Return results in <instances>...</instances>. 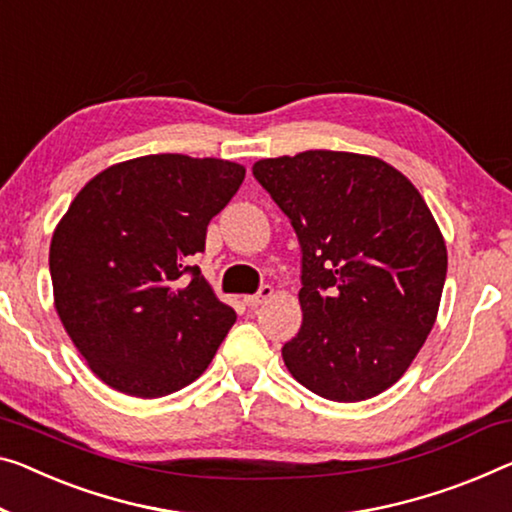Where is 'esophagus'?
<instances>
[{"instance_id":"34e87169","label":"esophagus","mask_w":512,"mask_h":512,"mask_svg":"<svg viewBox=\"0 0 512 512\" xmlns=\"http://www.w3.org/2000/svg\"><path fill=\"white\" fill-rule=\"evenodd\" d=\"M272 295H274L272 286H261V288H258L256 295H245V304L247 306H261L263 302L270 300Z\"/></svg>"}]
</instances>
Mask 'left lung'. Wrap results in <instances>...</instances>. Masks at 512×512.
<instances>
[{
  "label": "left lung",
  "instance_id": "8db88e82",
  "mask_svg": "<svg viewBox=\"0 0 512 512\" xmlns=\"http://www.w3.org/2000/svg\"><path fill=\"white\" fill-rule=\"evenodd\" d=\"M302 247V327L283 364L336 403L373 398L410 368L446 281L442 231L419 190L380 157L304 151L254 164Z\"/></svg>",
  "mask_w": 512,
  "mask_h": 512
}]
</instances>
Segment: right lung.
<instances>
[{
    "label": "right lung",
    "mask_w": 512,
    "mask_h": 512,
    "mask_svg": "<svg viewBox=\"0 0 512 512\" xmlns=\"http://www.w3.org/2000/svg\"><path fill=\"white\" fill-rule=\"evenodd\" d=\"M245 180L215 157L144 155L86 183L52 235L54 306L107 387L160 398L206 371L235 322L192 258Z\"/></svg>",
    "instance_id": "1"
}]
</instances>
